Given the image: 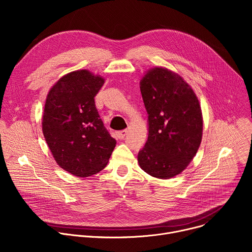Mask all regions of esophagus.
I'll list each match as a JSON object with an SVG mask.
<instances>
[{"label": "esophagus", "instance_id": "34e87169", "mask_svg": "<svg viewBox=\"0 0 252 252\" xmlns=\"http://www.w3.org/2000/svg\"><path fill=\"white\" fill-rule=\"evenodd\" d=\"M127 129H124V130H122V131H118L117 132V136L120 138V139H124L125 137H126V135L127 134Z\"/></svg>", "mask_w": 252, "mask_h": 252}]
</instances>
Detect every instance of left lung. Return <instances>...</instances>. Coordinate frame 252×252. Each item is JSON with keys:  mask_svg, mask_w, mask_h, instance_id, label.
Returning a JSON list of instances; mask_svg holds the SVG:
<instances>
[{"mask_svg": "<svg viewBox=\"0 0 252 252\" xmlns=\"http://www.w3.org/2000/svg\"><path fill=\"white\" fill-rule=\"evenodd\" d=\"M139 85L149 137L138 152V164L152 176L171 178L187 168L200 146L199 101L181 76L164 67L150 69Z\"/></svg>", "mask_w": 252, "mask_h": 252, "instance_id": "8db88e82", "label": "left lung"}]
</instances>
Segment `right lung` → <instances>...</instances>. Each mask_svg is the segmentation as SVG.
<instances>
[{
  "instance_id": "add662e5",
  "label": "right lung",
  "mask_w": 252,
  "mask_h": 252,
  "mask_svg": "<svg viewBox=\"0 0 252 252\" xmlns=\"http://www.w3.org/2000/svg\"><path fill=\"white\" fill-rule=\"evenodd\" d=\"M104 80L87 69L63 76L48 94L43 133L57 163L87 177L105 167L117 140L104 127L94 96Z\"/></svg>"
}]
</instances>
